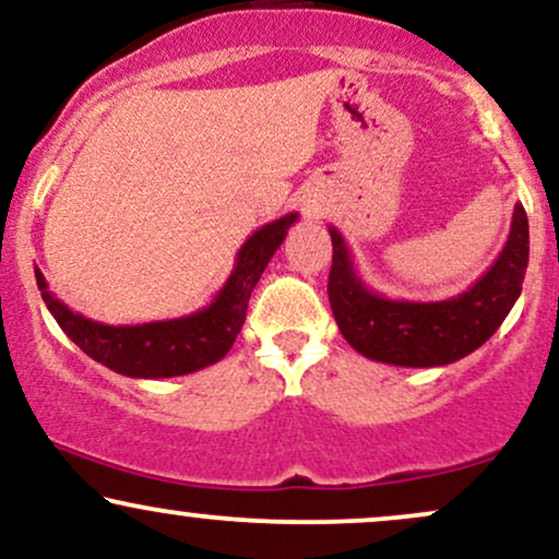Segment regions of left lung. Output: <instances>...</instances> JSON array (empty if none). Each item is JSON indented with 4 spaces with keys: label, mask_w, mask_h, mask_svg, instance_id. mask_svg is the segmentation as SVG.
I'll return each mask as SVG.
<instances>
[{
    "label": "left lung",
    "mask_w": 559,
    "mask_h": 559,
    "mask_svg": "<svg viewBox=\"0 0 559 559\" xmlns=\"http://www.w3.org/2000/svg\"><path fill=\"white\" fill-rule=\"evenodd\" d=\"M333 262L329 301L352 349L400 368H436L463 360L493 336L521 297L528 267V217L515 204L507 243L493 265L467 292L441 301L389 299L357 275L349 247L329 226Z\"/></svg>",
    "instance_id": "left-lung-1"
}]
</instances>
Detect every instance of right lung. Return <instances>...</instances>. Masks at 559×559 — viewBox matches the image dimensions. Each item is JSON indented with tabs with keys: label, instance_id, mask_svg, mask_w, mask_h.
I'll return each instance as SVG.
<instances>
[{
	"label": "right lung",
	"instance_id": "1",
	"mask_svg": "<svg viewBox=\"0 0 559 559\" xmlns=\"http://www.w3.org/2000/svg\"><path fill=\"white\" fill-rule=\"evenodd\" d=\"M297 213L278 217L254 230L236 254L226 286L217 297L176 320H155L141 325H105L73 312L47 288L41 271L36 267V284L44 305L52 312L57 325L68 333L73 344L105 368L128 378H173L194 373L215 365L228 355L239 336L252 288L258 286L262 271L286 239L288 228L297 223Z\"/></svg>",
	"mask_w": 559,
	"mask_h": 559
}]
</instances>
